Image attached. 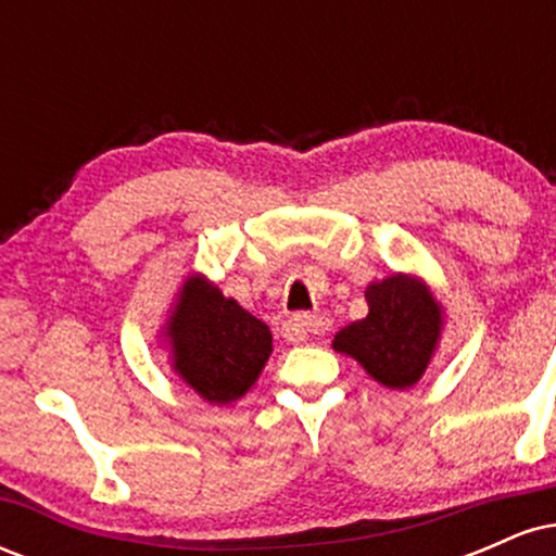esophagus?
I'll use <instances>...</instances> for the list:
<instances>
[{
	"label": "esophagus",
	"mask_w": 556,
	"mask_h": 556,
	"mask_svg": "<svg viewBox=\"0 0 556 556\" xmlns=\"http://www.w3.org/2000/svg\"><path fill=\"white\" fill-rule=\"evenodd\" d=\"M327 329H329V318L327 316L300 314V316L287 318L285 327H282V334H285L287 342H303V340H308L311 334H324Z\"/></svg>",
	"instance_id": "34e87169"
}]
</instances>
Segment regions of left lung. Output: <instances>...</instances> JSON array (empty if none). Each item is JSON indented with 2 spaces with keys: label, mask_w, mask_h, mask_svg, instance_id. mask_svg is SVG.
<instances>
[{
  "label": "left lung",
  "mask_w": 556,
  "mask_h": 556,
  "mask_svg": "<svg viewBox=\"0 0 556 556\" xmlns=\"http://www.w3.org/2000/svg\"><path fill=\"white\" fill-rule=\"evenodd\" d=\"M368 316L337 331L334 350L355 361L389 389H407L424 376L439 329L442 308L431 292L405 274L368 285Z\"/></svg>",
  "instance_id": "obj_1"
}]
</instances>
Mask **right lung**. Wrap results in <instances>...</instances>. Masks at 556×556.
<instances>
[{
    "label": "right lung",
    "instance_id": "1",
    "mask_svg": "<svg viewBox=\"0 0 556 556\" xmlns=\"http://www.w3.org/2000/svg\"><path fill=\"white\" fill-rule=\"evenodd\" d=\"M175 368L203 400L242 397L271 353V331L203 279H188L169 321Z\"/></svg>",
    "mask_w": 556,
    "mask_h": 556
}]
</instances>
